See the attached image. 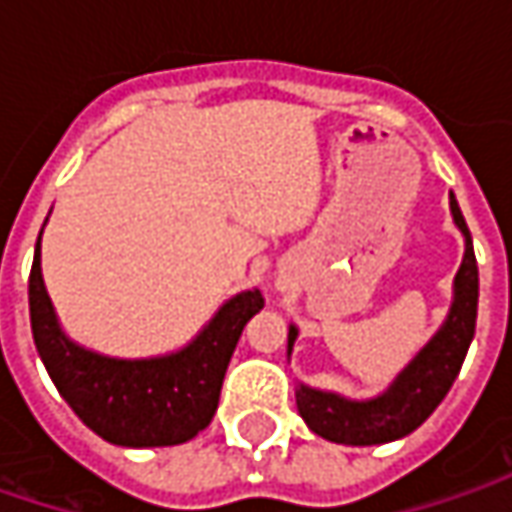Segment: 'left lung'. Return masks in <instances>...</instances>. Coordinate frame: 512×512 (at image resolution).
Here are the masks:
<instances>
[{
    "label": "left lung",
    "instance_id": "obj_1",
    "mask_svg": "<svg viewBox=\"0 0 512 512\" xmlns=\"http://www.w3.org/2000/svg\"><path fill=\"white\" fill-rule=\"evenodd\" d=\"M450 210H453V222L459 225L464 236V259L456 273V282H453V305H450L444 325L419 350V356L396 376V382L376 399L353 402V399H344L336 393L299 384L296 407L316 436L336 444H356V447L396 442L407 433H413L442 404L447 390L456 382L464 356H467V347L476 333L479 267H476L470 230H467L459 202L453 196H450ZM296 336H299V330L290 325L287 353L293 350Z\"/></svg>",
    "mask_w": 512,
    "mask_h": 512
}]
</instances>
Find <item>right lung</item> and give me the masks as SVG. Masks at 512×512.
Masks as SVG:
<instances>
[{
	"label": "right lung",
	"instance_id": "right-lung-1",
	"mask_svg": "<svg viewBox=\"0 0 512 512\" xmlns=\"http://www.w3.org/2000/svg\"><path fill=\"white\" fill-rule=\"evenodd\" d=\"M48 222V219H45ZM42 230L33 250L28 302L33 342L50 379L96 436L122 447H168L205 430L242 330L265 299L236 293L193 342L156 359H110L70 342L42 282Z\"/></svg>",
	"mask_w": 512,
	"mask_h": 512
}]
</instances>
